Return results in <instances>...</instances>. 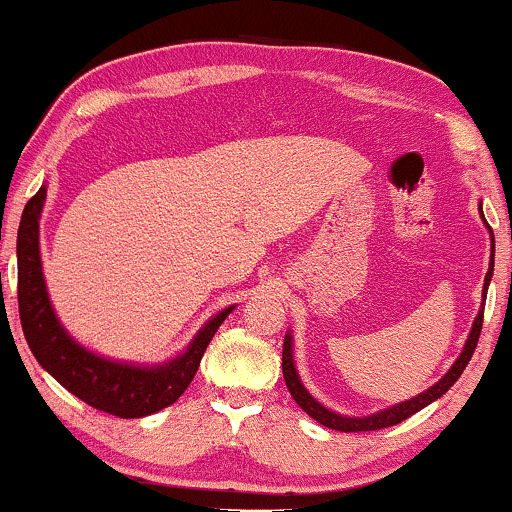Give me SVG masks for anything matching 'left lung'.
<instances>
[{"instance_id": "left-lung-1", "label": "left lung", "mask_w": 512, "mask_h": 512, "mask_svg": "<svg viewBox=\"0 0 512 512\" xmlns=\"http://www.w3.org/2000/svg\"><path fill=\"white\" fill-rule=\"evenodd\" d=\"M480 216L482 221H485V214H482V202H480ZM487 226V221H485ZM489 230V237H492V254H489V270L485 275V286H482V303H485L487 298V289H489V282H492V275H494V233L492 228L487 226ZM482 314H485V307H480L478 310V317H475L473 326H471V333H468V338L464 342V349H461V354L457 356V361L452 363V368L447 370V373L440 377V380L429 387L422 394L408 398V401H401L396 405H391V408H384L380 412H373V415H366V417H347V415H338V412L328 410L326 405H321L317 398H314L310 391L305 389V384L300 382V375L296 370V361H293V335L286 333L284 338V352H282V370H284V382L286 387H289L293 401H296L300 408H303L307 415L312 419H317L319 424L328 426V429H335V431H377V429H387V426H394V424H401L403 419H408L419 412L426 405L438 401L440 396L447 394V389L452 387L454 382L459 380L461 373H464V368L468 366V361H471V356L475 352V345H478V338H480V331H482Z\"/></svg>"}]
</instances>
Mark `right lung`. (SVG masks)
I'll list each match as a JSON object with an SVG mask.
<instances>
[{"instance_id":"right-lung-1","label":"right lung","mask_w":512,"mask_h":512,"mask_svg":"<svg viewBox=\"0 0 512 512\" xmlns=\"http://www.w3.org/2000/svg\"><path fill=\"white\" fill-rule=\"evenodd\" d=\"M44 202L46 184L25 205L16 244L20 324L34 359L69 394L79 396L83 403L109 415L137 419L172 405L188 389L207 345L235 305L214 314L195 333L184 352L165 363L144 366V363L114 361L90 352L67 333L48 298L39 251V219Z\"/></svg>"}]
</instances>
